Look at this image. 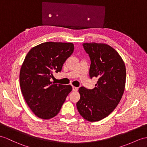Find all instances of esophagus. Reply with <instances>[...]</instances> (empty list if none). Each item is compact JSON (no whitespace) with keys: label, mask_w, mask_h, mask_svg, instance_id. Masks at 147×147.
Segmentation results:
<instances>
[{"label":"esophagus","mask_w":147,"mask_h":147,"mask_svg":"<svg viewBox=\"0 0 147 147\" xmlns=\"http://www.w3.org/2000/svg\"><path fill=\"white\" fill-rule=\"evenodd\" d=\"M78 88L77 87H75V86H73V87H72V90L74 92H77L78 90Z\"/></svg>","instance_id":"esophagus-1"}]
</instances>
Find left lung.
<instances>
[{
    "label": "left lung",
    "instance_id": "8db88e82",
    "mask_svg": "<svg viewBox=\"0 0 147 147\" xmlns=\"http://www.w3.org/2000/svg\"><path fill=\"white\" fill-rule=\"evenodd\" d=\"M83 46L91 60L90 77L98 80L92 90L79 88L77 108L85 120L97 121L110 115L119 103L125 90L126 68L119 53L111 46L95 42L84 43Z\"/></svg>",
    "mask_w": 147,
    "mask_h": 147
}]
</instances>
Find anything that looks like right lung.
Listing matches in <instances>:
<instances>
[{
	"label": "right lung",
	"mask_w": 147,
	"mask_h": 147,
	"mask_svg": "<svg viewBox=\"0 0 147 147\" xmlns=\"http://www.w3.org/2000/svg\"><path fill=\"white\" fill-rule=\"evenodd\" d=\"M72 43L47 42L32 48L20 71V86L24 98L35 115L48 120L60 112L71 86L53 83V72L62 70L72 54Z\"/></svg>",
	"instance_id": "right-lung-1"
}]
</instances>
